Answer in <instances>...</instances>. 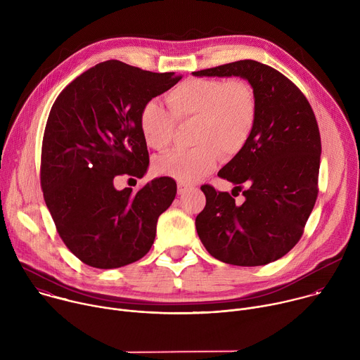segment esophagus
Returning <instances> with one entry per match:
<instances>
[{"label":"esophagus","instance_id":"34e87169","mask_svg":"<svg viewBox=\"0 0 360 360\" xmlns=\"http://www.w3.org/2000/svg\"><path fill=\"white\" fill-rule=\"evenodd\" d=\"M189 189H191L189 185H186V184H184V182H179V184H178V195H184V193H186Z\"/></svg>","mask_w":360,"mask_h":360}]
</instances>
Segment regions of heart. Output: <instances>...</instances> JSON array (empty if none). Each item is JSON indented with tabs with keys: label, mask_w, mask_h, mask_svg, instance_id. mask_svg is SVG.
I'll list each match as a JSON object with an SVG mask.
<instances>
[{
	"label": "heart",
	"mask_w": 360,
	"mask_h": 360,
	"mask_svg": "<svg viewBox=\"0 0 360 360\" xmlns=\"http://www.w3.org/2000/svg\"><path fill=\"white\" fill-rule=\"evenodd\" d=\"M165 111L157 101H148L139 111V129L145 143L165 150L174 141L176 124L195 122L192 149L174 150L153 161L164 176L195 182L210 175L222 153L226 160L246 148L258 120L259 102L255 86L245 78H191L167 95Z\"/></svg>",
	"instance_id": "1"
}]
</instances>
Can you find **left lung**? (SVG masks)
Instances as JSON below:
<instances>
[{
  "instance_id": "8db88e82",
  "label": "left lung",
  "mask_w": 360,
  "mask_h": 360,
  "mask_svg": "<svg viewBox=\"0 0 360 360\" xmlns=\"http://www.w3.org/2000/svg\"><path fill=\"white\" fill-rule=\"evenodd\" d=\"M242 77L256 89L258 120L246 148L218 176L235 195L202 185L207 205L195 225L207 250L229 265L261 266L278 261L302 238L319 192L321 134L303 92L278 70L242 60L193 72ZM239 195V193H238Z\"/></svg>"
}]
</instances>
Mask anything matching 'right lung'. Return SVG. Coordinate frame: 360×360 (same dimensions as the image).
Here are the masks:
<instances>
[{
    "label": "right lung",
    "instance_id": "1",
    "mask_svg": "<svg viewBox=\"0 0 360 360\" xmlns=\"http://www.w3.org/2000/svg\"><path fill=\"white\" fill-rule=\"evenodd\" d=\"M181 78L111 60L70 82L51 108L41 148V189L60 238L85 265L121 268L150 249L176 182L162 176L134 192L115 189V181L146 172L139 111Z\"/></svg>",
    "mask_w": 360,
    "mask_h": 360
}]
</instances>
